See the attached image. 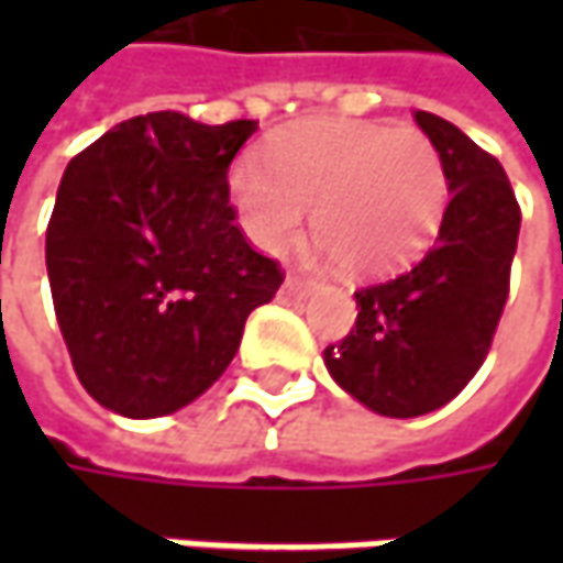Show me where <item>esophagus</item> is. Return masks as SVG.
Here are the masks:
<instances>
[{"label": "esophagus", "instance_id": "1", "mask_svg": "<svg viewBox=\"0 0 563 563\" xmlns=\"http://www.w3.org/2000/svg\"><path fill=\"white\" fill-rule=\"evenodd\" d=\"M285 291L297 294V297H303V294L313 291V285H310L307 278H300V275H288V278H285Z\"/></svg>", "mask_w": 563, "mask_h": 563}]
</instances>
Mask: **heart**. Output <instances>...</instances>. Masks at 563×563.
Returning a JSON list of instances; mask_svg holds the SVG:
<instances>
[{
  "label": "heart",
  "mask_w": 563,
  "mask_h": 563,
  "mask_svg": "<svg viewBox=\"0 0 563 563\" xmlns=\"http://www.w3.org/2000/svg\"><path fill=\"white\" fill-rule=\"evenodd\" d=\"M231 194L263 250L291 244L316 206V234L341 269L378 278L432 244L448 178L442 153L417 128L316 119L282 131L269 163L247 156L234 165Z\"/></svg>",
  "instance_id": "obj_1"
}]
</instances>
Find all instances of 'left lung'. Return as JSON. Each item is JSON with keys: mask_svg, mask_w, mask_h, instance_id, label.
I'll return each instance as SVG.
<instances>
[{"mask_svg": "<svg viewBox=\"0 0 563 563\" xmlns=\"http://www.w3.org/2000/svg\"><path fill=\"white\" fill-rule=\"evenodd\" d=\"M417 124L442 153L451 190L439 238L417 266L360 288L354 329L325 347L338 385L398 420L439 410L483 366L520 234L501 163L432 112H417Z\"/></svg>", "mask_w": 563, "mask_h": 563, "instance_id": "obj_1", "label": "left lung"}]
</instances>
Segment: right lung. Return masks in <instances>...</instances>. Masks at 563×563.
<instances>
[{"label": "right lung", "mask_w": 563, "mask_h": 563, "mask_svg": "<svg viewBox=\"0 0 563 563\" xmlns=\"http://www.w3.org/2000/svg\"><path fill=\"white\" fill-rule=\"evenodd\" d=\"M256 121L150 112L68 163L46 228L55 319L80 385L131 420L181 410L234 360L285 272L250 247L228 165Z\"/></svg>", "instance_id": "1"}]
</instances>
